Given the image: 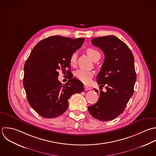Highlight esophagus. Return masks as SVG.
I'll return each instance as SVG.
<instances>
[{
	"mask_svg": "<svg viewBox=\"0 0 156 156\" xmlns=\"http://www.w3.org/2000/svg\"><path fill=\"white\" fill-rule=\"evenodd\" d=\"M84 90H86V91L90 89V88H89L88 86H86V85H84Z\"/></svg>",
	"mask_w": 156,
	"mask_h": 156,
	"instance_id": "1",
	"label": "esophagus"
}]
</instances>
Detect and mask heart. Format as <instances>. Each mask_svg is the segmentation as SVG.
Returning a JSON list of instances; mask_svg holds the SVG:
<instances>
[{"instance_id": "heart-1", "label": "heart", "mask_w": 156, "mask_h": 156, "mask_svg": "<svg viewBox=\"0 0 156 156\" xmlns=\"http://www.w3.org/2000/svg\"><path fill=\"white\" fill-rule=\"evenodd\" d=\"M86 51L94 61L97 58L100 57V52L94 48H88L86 50ZM76 58H77V53L76 52L73 53L71 55L70 58V63L71 65H74L76 63ZM75 76L83 83L88 84L89 83H90L92 78L93 77L94 73L90 71L80 69L76 70L75 72Z\"/></svg>"}]
</instances>
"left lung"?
<instances>
[{
    "mask_svg": "<svg viewBox=\"0 0 156 156\" xmlns=\"http://www.w3.org/2000/svg\"><path fill=\"white\" fill-rule=\"evenodd\" d=\"M91 42L105 55L97 81L100 87L107 86L106 92L94 89L100 97L88 111L99 120H112L124 111L133 95L137 78L134 58L127 45L115 36L94 37Z\"/></svg>",
    "mask_w": 156,
    "mask_h": 156,
    "instance_id": "obj_1",
    "label": "left lung"
}]
</instances>
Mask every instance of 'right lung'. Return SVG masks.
<instances>
[{
  "label": "right lung",
  "mask_w": 156,
  "mask_h": 156,
  "mask_svg": "<svg viewBox=\"0 0 156 156\" xmlns=\"http://www.w3.org/2000/svg\"><path fill=\"white\" fill-rule=\"evenodd\" d=\"M84 39L53 36L39 41L32 50L24 65L23 84L30 105L41 117L61 115L67 109L70 97L84 90L83 84L73 75L65 84L58 76L59 70L70 72V56Z\"/></svg>",
  "instance_id": "right-lung-1"
}]
</instances>
